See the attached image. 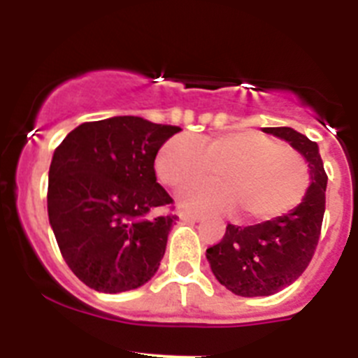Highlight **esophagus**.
Here are the masks:
<instances>
[{"mask_svg":"<svg viewBox=\"0 0 358 358\" xmlns=\"http://www.w3.org/2000/svg\"><path fill=\"white\" fill-rule=\"evenodd\" d=\"M178 217L182 220H190V222H196V220H201L203 215L201 213H196V212H189V210H180Z\"/></svg>","mask_w":358,"mask_h":358,"instance_id":"obj_1","label":"esophagus"}]
</instances>
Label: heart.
<instances>
[{
	"instance_id": "b5f03b06",
	"label": "heart",
	"mask_w": 358,
	"mask_h": 358,
	"mask_svg": "<svg viewBox=\"0 0 358 358\" xmlns=\"http://www.w3.org/2000/svg\"><path fill=\"white\" fill-rule=\"evenodd\" d=\"M155 175L166 187L187 185L213 173V182L180 192L187 208L233 212L243 220H268L293 212L306 198L309 166L299 152L256 130L173 136L155 155Z\"/></svg>"
}]
</instances>
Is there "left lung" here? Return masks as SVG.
I'll use <instances>...</instances> for the list:
<instances>
[{"mask_svg": "<svg viewBox=\"0 0 358 358\" xmlns=\"http://www.w3.org/2000/svg\"><path fill=\"white\" fill-rule=\"evenodd\" d=\"M299 150L310 169V187L293 212L262 224H228L224 236L206 249L220 285L240 296H268L295 282L309 266L322 233L327 173L318 145L289 127H265Z\"/></svg>", "mask_w": 358, "mask_h": 358, "instance_id": "left-lung-1", "label": "left lung"}]
</instances>
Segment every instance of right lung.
<instances>
[{"instance_id":"1","label":"right lung","mask_w":358,"mask_h":358,"mask_svg":"<svg viewBox=\"0 0 358 358\" xmlns=\"http://www.w3.org/2000/svg\"><path fill=\"white\" fill-rule=\"evenodd\" d=\"M180 127L139 116L86 122L55 150L48 212L63 259L95 292L136 289L155 275L173 198L157 183L155 155Z\"/></svg>"}]
</instances>
